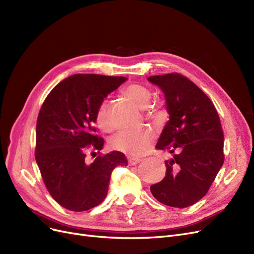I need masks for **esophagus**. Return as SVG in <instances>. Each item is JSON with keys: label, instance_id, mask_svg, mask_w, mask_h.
I'll return each mask as SVG.
<instances>
[{"label": "esophagus", "instance_id": "esophagus-1", "mask_svg": "<svg viewBox=\"0 0 254 254\" xmlns=\"http://www.w3.org/2000/svg\"><path fill=\"white\" fill-rule=\"evenodd\" d=\"M140 161V159H136V158H129L128 159V164L129 165H136V164H138Z\"/></svg>", "mask_w": 254, "mask_h": 254}]
</instances>
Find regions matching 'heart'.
I'll return each instance as SVG.
<instances>
[{
    "mask_svg": "<svg viewBox=\"0 0 254 254\" xmlns=\"http://www.w3.org/2000/svg\"><path fill=\"white\" fill-rule=\"evenodd\" d=\"M125 95L139 109H146L153 98V90L145 84L130 83L124 90ZM151 116H156L155 110L147 108ZM96 124L103 130H110L111 125L107 117V105L101 103L96 111ZM153 141V135L148 130H124L111 140V147L132 157L144 155Z\"/></svg>",
    "mask_w": 254,
    "mask_h": 254,
    "instance_id": "b5f03b06",
    "label": "heart"
}]
</instances>
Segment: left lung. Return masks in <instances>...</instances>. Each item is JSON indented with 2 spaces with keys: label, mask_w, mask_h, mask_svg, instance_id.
I'll list each match as a JSON object with an SVG mask.
<instances>
[{
  "label": "left lung",
  "mask_w": 254,
  "mask_h": 254,
  "mask_svg": "<svg viewBox=\"0 0 254 254\" xmlns=\"http://www.w3.org/2000/svg\"><path fill=\"white\" fill-rule=\"evenodd\" d=\"M162 90L170 120L156 148L173 154L163 180L151 192L164 205L185 208L207 193L224 163L220 117L207 95L178 73L147 78Z\"/></svg>",
  "instance_id": "left-lung-1"
}]
</instances>
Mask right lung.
Returning a JSON list of instances; mask_svg holds the SVG:
<instances>
[{"mask_svg": "<svg viewBox=\"0 0 254 254\" xmlns=\"http://www.w3.org/2000/svg\"><path fill=\"white\" fill-rule=\"evenodd\" d=\"M126 77L74 74L46 97L36 122L35 160L52 198L72 211H86L106 199L113 170L127 165L117 151L86 162V149L101 151L94 133L96 111Z\"/></svg>", "mask_w": 254, "mask_h": 254, "instance_id": "1", "label": "right lung"}]
</instances>
